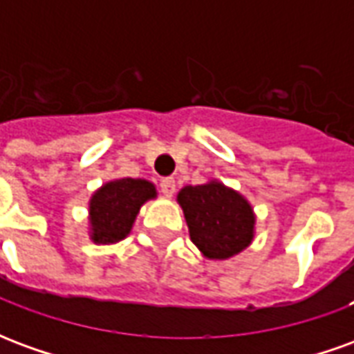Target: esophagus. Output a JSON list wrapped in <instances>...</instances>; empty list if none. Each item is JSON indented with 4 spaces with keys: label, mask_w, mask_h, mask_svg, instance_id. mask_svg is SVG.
<instances>
[{
    "label": "esophagus",
    "mask_w": 354,
    "mask_h": 354,
    "mask_svg": "<svg viewBox=\"0 0 354 354\" xmlns=\"http://www.w3.org/2000/svg\"><path fill=\"white\" fill-rule=\"evenodd\" d=\"M161 192L165 197H172V195H174V192H176V182H174V178H162Z\"/></svg>",
    "instance_id": "esophagus-1"
}]
</instances>
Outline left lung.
I'll return each instance as SVG.
<instances>
[{
	"instance_id": "left-lung-1",
	"label": "left lung",
	"mask_w": 354,
	"mask_h": 354,
	"mask_svg": "<svg viewBox=\"0 0 354 354\" xmlns=\"http://www.w3.org/2000/svg\"><path fill=\"white\" fill-rule=\"evenodd\" d=\"M193 245L205 258L227 260L254 239L256 216L250 203L222 182L185 185L178 193Z\"/></svg>"
}]
</instances>
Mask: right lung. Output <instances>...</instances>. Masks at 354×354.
<instances>
[{"label":"right lung","instance_id":"add662e5","mask_svg":"<svg viewBox=\"0 0 354 354\" xmlns=\"http://www.w3.org/2000/svg\"><path fill=\"white\" fill-rule=\"evenodd\" d=\"M155 197V185L142 178H119L102 185L88 201L93 243L113 245L123 241L131 233L140 207Z\"/></svg>","mask_w":354,"mask_h":354}]
</instances>
